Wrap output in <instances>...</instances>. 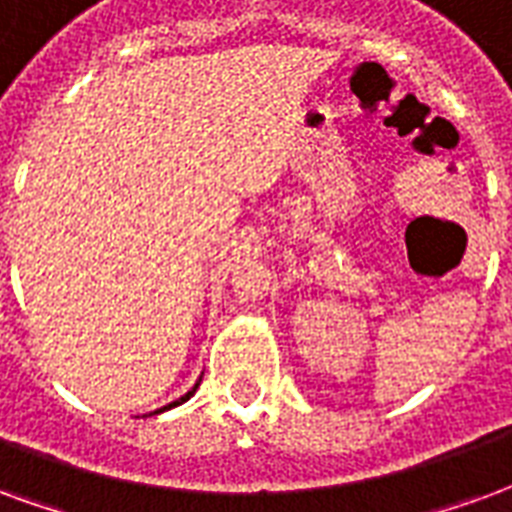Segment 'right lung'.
<instances>
[{
  "mask_svg": "<svg viewBox=\"0 0 512 512\" xmlns=\"http://www.w3.org/2000/svg\"><path fill=\"white\" fill-rule=\"evenodd\" d=\"M199 384H201V379H199V382H196V384H193V387H190L188 393L182 395V398H177V401H171V404H169V406H163V409H158V412H155V414H160V412H166V409H174V406H179V404H185V401H188L190 395H193V393H196V390H199Z\"/></svg>",
  "mask_w": 512,
  "mask_h": 512,
  "instance_id": "add662e5",
  "label": "right lung"
}]
</instances>
